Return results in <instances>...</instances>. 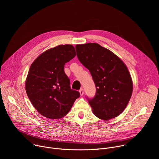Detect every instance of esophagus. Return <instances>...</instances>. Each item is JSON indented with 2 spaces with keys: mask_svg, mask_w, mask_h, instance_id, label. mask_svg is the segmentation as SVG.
I'll return each mask as SVG.
<instances>
[{
  "mask_svg": "<svg viewBox=\"0 0 159 159\" xmlns=\"http://www.w3.org/2000/svg\"><path fill=\"white\" fill-rule=\"evenodd\" d=\"M79 93H80V96H83V94H84V89H80L79 90Z\"/></svg>",
  "mask_w": 159,
  "mask_h": 159,
  "instance_id": "obj_1",
  "label": "esophagus"
}]
</instances>
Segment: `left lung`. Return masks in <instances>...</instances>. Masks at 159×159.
Segmentation results:
<instances>
[{
	"label": "left lung",
	"mask_w": 159,
	"mask_h": 159,
	"mask_svg": "<svg viewBox=\"0 0 159 159\" xmlns=\"http://www.w3.org/2000/svg\"><path fill=\"white\" fill-rule=\"evenodd\" d=\"M80 63L91 74L96 87L93 99H87L94 114L102 120L119 116L132 94L133 82L123 61L98 43L75 46Z\"/></svg>",
	"instance_id": "left-lung-1"
}]
</instances>
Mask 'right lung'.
Returning <instances> with one entry per match:
<instances>
[{"label": "right lung", "instance_id": "right-lung-1", "mask_svg": "<svg viewBox=\"0 0 159 159\" xmlns=\"http://www.w3.org/2000/svg\"><path fill=\"white\" fill-rule=\"evenodd\" d=\"M76 55L72 44L59 45L41 53L31 64L26 80V91L34 108L45 118L65 116L80 96L71 89L64 65Z\"/></svg>", "mask_w": 159, "mask_h": 159}]
</instances>
